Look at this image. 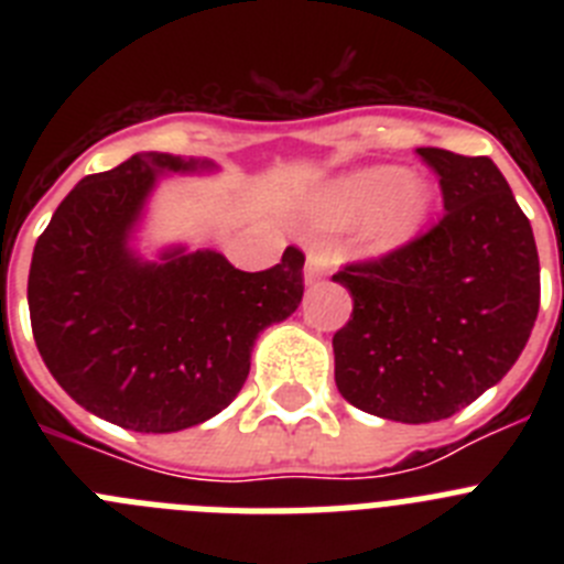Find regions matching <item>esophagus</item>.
Wrapping results in <instances>:
<instances>
[{
    "mask_svg": "<svg viewBox=\"0 0 564 564\" xmlns=\"http://www.w3.org/2000/svg\"><path fill=\"white\" fill-rule=\"evenodd\" d=\"M333 268V259L327 251H311L307 253L305 262V279L307 282H318V279H325Z\"/></svg>",
    "mask_w": 564,
    "mask_h": 564,
    "instance_id": "34e87169",
    "label": "esophagus"
}]
</instances>
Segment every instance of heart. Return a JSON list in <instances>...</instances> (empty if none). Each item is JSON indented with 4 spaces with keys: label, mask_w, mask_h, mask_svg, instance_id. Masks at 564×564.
<instances>
[{
    "label": "heart",
    "mask_w": 564,
    "mask_h": 564,
    "mask_svg": "<svg viewBox=\"0 0 564 564\" xmlns=\"http://www.w3.org/2000/svg\"><path fill=\"white\" fill-rule=\"evenodd\" d=\"M430 208L423 183H406V169L376 166L350 174L327 188L316 206V220L325 228H356L372 220L370 242L378 251L410 239Z\"/></svg>",
    "instance_id": "b5f03b06"
}]
</instances>
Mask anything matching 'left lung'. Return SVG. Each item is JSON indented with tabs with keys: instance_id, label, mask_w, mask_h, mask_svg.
Instances as JSON below:
<instances>
[{
	"instance_id": "1",
	"label": "left lung",
	"mask_w": 564,
	"mask_h": 564,
	"mask_svg": "<svg viewBox=\"0 0 564 564\" xmlns=\"http://www.w3.org/2000/svg\"><path fill=\"white\" fill-rule=\"evenodd\" d=\"M415 154L437 177L441 220L333 273L352 293L333 336L338 392L401 423L443 421L477 401L514 367L540 313L534 231L495 161Z\"/></svg>"
}]
</instances>
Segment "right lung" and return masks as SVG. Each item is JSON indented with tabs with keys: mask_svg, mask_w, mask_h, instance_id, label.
Here are the masks:
<instances>
[{
	"mask_svg": "<svg viewBox=\"0 0 564 564\" xmlns=\"http://www.w3.org/2000/svg\"><path fill=\"white\" fill-rule=\"evenodd\" d=\"M194 161L134 154L89 174L56 208L33 248V338L62 390L132 432H181L237 398L253 338L291 316L305 293V253L288 246L268 271H237L214 251L138 262L127 237L154 172Z\"/></svg>",
	"mask_w": 564,
	"mask_h": 564,
	"instance_id": "obj_1",
	"label": "right lung"
}]
</instances>
